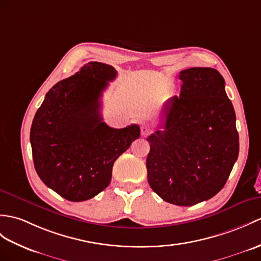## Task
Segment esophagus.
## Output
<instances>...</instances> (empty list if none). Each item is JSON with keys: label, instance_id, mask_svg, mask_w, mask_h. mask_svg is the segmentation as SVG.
Wrapping results in <instances>:
<instances>
[{"label": "esophagus", "instance_id": "1", "mask_svg": "<svg viewBox=\"0 0 261 261\" xmlns=\"http://www.w3.org/2000/svg\"><path fill=\"white\" fill-rule=\"evenodd\" d=\"M150 132H151V128L149 125H147V124L141 125V135L142 136H147V135H149Z\"/></svg>", "mask_w": 261, "mask_h": 261}]
</instances>
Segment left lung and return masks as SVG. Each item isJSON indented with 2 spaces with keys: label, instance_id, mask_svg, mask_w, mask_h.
I'll return each instance as SVG.
<instances>
[{
  "label": "left lung",
  "instance_id": "8db88e82",
  "mask_svg": "<svg viewBox=\"0 0 261 261\" xmlns=\"http://www.w3.org/2000/svg\"><path fill=\"white\" fill-rule=\"evenodd\" d=\"M180 96L162 108L163 124L150 137L148 182L165 201L193 205L225 187L239 153L236 113L216 69L180 72Z\"/></svg>",
  "mask_w": 261,
  "mask_h": 261
}]
</instances>
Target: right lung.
Returning <instances> with one entry per match:
<instances>
[{
	"mask_svg": "<svg viewBox=\"0 0 261 261\" xmlns=\"http://www.w3.org/2000/svg\"><path fill=\"white\" fill-rule=\"evenodd\" d=\"M117 71L89 62L46 93L30 141L36 173L69 201H86L109 186L113 163L140 137L138 124L114 129L102 121L101 95Z\"/></svg>",
	"mask_w": 261,
	"mask_h": 261,
	"instance_id": "1",
	"label": "right lung"
}]
</instances>
